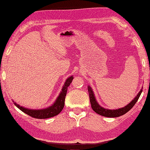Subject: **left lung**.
Listing matches in <instances>:
<instances>
[{
  "label": "left lung",
  "mask_w": 150,
  "mask_h": 150,
  "mask_svg": "<svg viewBox=\"0 0 150 150\" xmlns=\"http://www.w3.org/2000/svg\"><path fill=\"white\" fill-rule=\"evenodd\" d=\"M88 91L89 93V97H90V101L91 103V106H92V109L95 111L96 113H98L99 115H101L105 117H108V118H116V117H119L120 116H122L127 113L128 111H129L134 106L138 99H139V97L141 94L142 92V88L140 90L139 93L137 95L135 98L133 99L129 103L126 105L124 107L118 108V109L116 110H110L107 109L103 107H101L100 105L98 104V103L97 102L96 99L95 98V96L93 94V92L90 86H88Z\"/></svg>",
  "instance_id": "left-lung-1"
}]
</instances>
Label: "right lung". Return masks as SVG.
I'll return each instance as SVG.
<instances>
[{"mask_svg": "<svg viewBox=\"0 0 150 150\" xmlns=\"http://www.w3.org/2000/svg\"><path fill=\"white\" fill-rule=\"evenodd\" d=\"M73 79V76H71L66 79V81L64 83L62 89L60 93L59 96H58L57 100L52 104L51 107H49L48 108H43V109H38V110H34V109H28L27 108H25L21 107V105L17 104L16 102L13 103L16 106L20 109L23 112L26 113L30 116L34 118L38 119H46L49 118H51L54 116L58 115L62 110L63 108L64 107V102H65V98L67 93V88L71 83V82Z\"/></svg>", "mask_w": 150, "mask_h": 150, "instance_id": "right-lung-1", "label": "right lung"}]
</instances>
